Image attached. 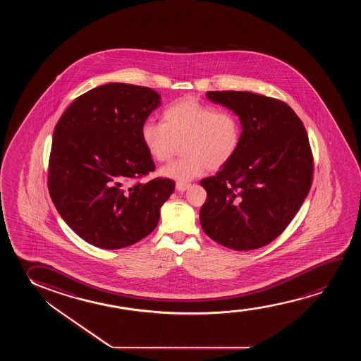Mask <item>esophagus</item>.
Here are the masks:
<instances>
[{"label":"esophagus","mask_w":361,"mask_h":361,"mask_svg":"<svg viewBox=\"0 0 361 361\" xmlns=\"http://www.w3.org/2000/svg\"><path fill=\"white\" fill-rule=\"evenodd\" d=\"M190 188V183H176V191L185 192Z\"/></svg>","instance_id":"34e87169"}]
</instances>
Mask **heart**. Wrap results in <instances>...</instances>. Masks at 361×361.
<instances>
[{
  "mask_svg": "<svg viewBox=\"0 0 361 361\" xmlns=\"http://www.w3.org/2000/svg\"><path fill=\"white\" fill-rule=\"evenodd\" d=\"M164 122L147 119L140 137L149 155L159 163L171 158L181 143L183 157L160 170L164 178L178 183L217 170L237 154L242 142V124L231 111H217L197 99H178L164 109Z\"/></svg>",
  "mask_w": 361,
  "mask_h": 361,
  "instance_id": "1",
  "label": "heart"
}]
</instances>
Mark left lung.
Returning <instances> with one entry per match:
<instances>
[{"instance_id":"1","label":"left lung","mask_w":361,"mask_h":361,"mask_svg":"<svg viewBox=\"0 0 361 361\" xmlns=\"http://www.w3.org/2000/svg\"><path fill=\"white\" fill-rule=\"evenodd\" d=\"M237 114L242 142L234 158L201 181L207 200L200 223L214 242L252 250L279 237L311 188L313 158L306 129L279 99L247 91H208Z\"/></svg>"}]
</instances>
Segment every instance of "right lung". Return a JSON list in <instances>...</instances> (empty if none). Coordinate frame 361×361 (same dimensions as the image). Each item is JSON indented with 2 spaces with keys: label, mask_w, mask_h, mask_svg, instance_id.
<instances>
[{
  "label": "right lung",
  "mask_w": 361,
  "mask_h": 361,
  "mask_svg": "<svg viewBox=\"0 0 361 361\" xmlns=\"http://www.w3.org/2000/svg\"><path fill=\"white\" fill-rule=\"evenodd\" d=\"M159 106L154 90L111 82L75 99L55 127L50 197L65 223L94 247L114 250L147 237L173 192L169 178L134 183L155 170L140 129Z\"/></svg>",
  "instance_id": "add662e5"
}]
</instances>
